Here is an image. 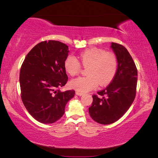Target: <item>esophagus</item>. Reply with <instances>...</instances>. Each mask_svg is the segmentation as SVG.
Instances as JSON below:
<instances>
[{
	"label": "esophagus",
	"instance_id": "1",
	"mask_svg": "<svg viewBox=\"0 0 158 158\" xmlns=\"http://www.w3.org/2000/svg\"><path fill=\"white\" fill-rule=\"evenodd\" d=\"M76 95H79V96H81L83 95V93H81V92H79V91H76Z\"/></svg>",
	"mask_w": 158,
	"mask_h": 158
}]
</instances>
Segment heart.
Here are the masks:
<instances>
[{"label":"heart","instance_id":"b5f03b06","mask_svg":"<svg viewBox=\"0 0 158 158\" xmlns=\"http://www.w3.org/2000/svg\"><path fill=\"white\" fill-rule=\"evenodd\" d=\"M79 58L83 66L89 67L87 69L89 76L78 77L69 82L71 88L77 91L87 93L96 89L99 84L101 85H107L116 75L118 59L113 52L93 47L81 52ZM81 64L75 57L69 55L64 61V68L69 75L75 76L81 71Z\"/></svg>","mask_w":158,"mask_h":158}]
</instances>
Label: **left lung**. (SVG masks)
Segmentation results:
<instances>
[{"mask_svg":"<svg viewBox=\"0 0 158 158\" xmlns=\"http://www.w3.org/2000/svg\"><path fill=\"white\" fill-rule=\"evenodd\" d=\"M118 59L114 78L106 89L93 95L89 114L100 124L113 123L123 116L132 105L136 96L137 69L132 56L123 45L111 42Z\"/></svg>","mask_w":158,"mask_h":158,"instance_id":"obj_1","label":"left lung"}]
</instances>
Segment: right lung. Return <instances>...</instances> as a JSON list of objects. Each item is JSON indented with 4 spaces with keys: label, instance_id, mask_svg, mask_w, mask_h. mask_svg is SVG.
<instances>
[{
    "label": "right lung",
    "instance_id": "right-lung-1",
    "mask_svg": "<svg viewBox=\"0 0 158 158\" xmlns=\"http://www.w3.org/2000/svg\"><path fill=\"white\" fill-rule=\"evenodd\" d=\"M69 48L63 42L43 41L35 45L21 65V98L28 113L37 121L53 123L65 113L74 90L61 92L68 77L64 68Z\"/></svg>",
    "mask_w": 158,
    "mask_h": 158
}]
</instances>
